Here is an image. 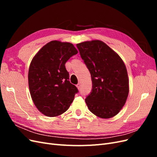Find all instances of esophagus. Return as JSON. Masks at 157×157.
Returning a JSON list of instances; mask_svg holds the SVG:
<instances>
[{
    "mask_svg": "<svg viewBox=\"0 0 157 157\" xmlns=\"http://www.w3.org/2000/svg\"><path fill=\"white\" fill-rule=\"evenodd\" d=\"M80 86H81V84H80V83H78V84H77V87L78 88V89H80Z\"/></svg>",
    "mask_w": 157,
    "mask_h": 157,
    "instance_id": "obj_1",
    "label": "esophagus"
}]
</instances>
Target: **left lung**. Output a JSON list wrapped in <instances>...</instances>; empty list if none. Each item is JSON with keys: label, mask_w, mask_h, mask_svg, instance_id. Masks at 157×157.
Returning <instances> with one entry per match:
<instances>
[{"label": "left lung", "mask_w": 157, "mask_h": 157, "mask_svg": "<svg viewBox=\"0 0 157 157\" xmlns=\"http://www.w3.org/2000/svg\"><path fill=\"white\" fill-rule=\"evenodd\" d=\"M91 75L92 89L85 101L95 115L111 118L124 105L129 92L126 66L115 51L101 40L77 44Z\"/></svg>", "instance_id": "8db88e82"}]
</instances>
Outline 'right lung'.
<instances>
[{
  "instance_id": "right-lung-1",
  "label": "right lung",
  "mask_w": 157,
  "mask_h": 157,
  "mask_svg": "<svg viewBox=\"0 0 157 157\" xmlns=\"http://www.w3.org/2000/svg\"><path fill=\"white\" fill-rule=\"evenodd\" d=\"M78 53L73 44L51 41L32 59L28 74L29 88L33 102L47 117H56L67 110L77 88L69 81L65 63Z\"/></svg>"
}]
</instances>
